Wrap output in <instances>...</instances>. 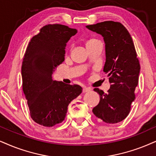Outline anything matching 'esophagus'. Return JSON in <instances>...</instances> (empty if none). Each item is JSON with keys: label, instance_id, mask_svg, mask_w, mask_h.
I'll return each instance as SVG.
<instances>
[{"label": "esophagus", "instance_id": "1", "mask_svg": "<svg viewBox=\"0 0 156 156\" xmlns=\"http://www.w3.org/2000/svg\"><path fill=\"white\" fill-rule=\"evenodd\" d=\"M91 90V88H88V87H83V93H86V92H89Z\"/></svg>", "mask_w": 156, "mask_h": 156}]
</instances>
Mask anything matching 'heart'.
I'll list each match as a JSON object with an SVG mask.
<instances>
[{"label":"heart","instance_id":"obj_1","mask_svg":"<svg viewBox=\"0 0 156 156\" xmlns=\"http://www.w3.org/2000/svg\"><path fill=\"white\" fill-rule=\"evenodd\" d=\"M93 41H94V39H90V40L88 41V42H86V44H87V43H89V42H93Z\"/></svg>","mask_w":156,"mask_h":156}]
</instances>
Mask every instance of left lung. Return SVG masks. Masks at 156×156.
Masks as SVG:
<instances>
[{"instance_id": "left-lung-1", "label": "left lung", "mask_w": 156, "mask_h": 156, "mask_svg": "<svg viewBox=\"0 0 156 156\" xmlns=\"http://www.w3.org/2000/svg\"><path fill=\"white\" fill-rule=\"evenodd\" d=\"M86 27L103 37L106 54L104 71L111 83L107 94L94 88L99 94L100 101L92 112L106 123H118L129 113L140 72L133 39L122 23L113 21Z\"/></svg>"}]
</instances>
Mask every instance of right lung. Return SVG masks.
<instances>
[{"mask_svg": "<svg viewBox=\"0 0 156 156\" xmlns=\"http://www.w3.org/2000/svg\"><path fill=\"white\" fill-rule=\"evenodd\" d=\"M77 32L65 25H46L31 38L25 52L21 67L23 91L31 117L44 127L63 121L68 104L82 92L78 85L52 79L57 67L65 60L67 43Z\"/></svg>", "mask_w": 156, "mask_h": 156, "instance_id": "obj_1", "label": "right lung"}]
</instances>
